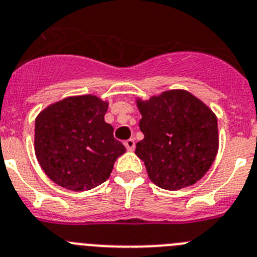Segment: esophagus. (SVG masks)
Wrapping results in <instances>:
<instances>
[{"instance_id":"esophagus-1","label":"esophagus","mask_w":257,"mask_h":257,"mask_svg":"<svg viewBox=\"0 0 257 257\" xmlns=\"http://www.w3.org/2000/svg\"><path fill=\"white\" fill-rule=\"evenodd\" d=\"M124 145H125L126 150H128V151H133V150H135L136 142H135V140H133V138H129V140H126V141L124 142Z\"/></svg>"}]
</instances>
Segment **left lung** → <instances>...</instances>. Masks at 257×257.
Returning a JSON list of instances; mask_svg holds the SVG:
<instances>
[{
  "label": "left lung",
  "instance_id": "left-lung-1",
  "mask_svg": "<svg viewBox=\"0 0 257 257\" xmlns=\"http://www.w3.org/2000/svg\"><path fill=\"white\" fill-rule=\"evenodd\" d=\"M145 138L136 155L156 186L180 190L199 181L218 150L217 117L207 104L181 89L137 99Z\"/></svg>",
  "mask_w": 257,
  "mask_h": 257
}]
</instances>
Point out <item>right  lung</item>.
<instances>
[{
  "label": "right lung",
  "instance_id": "obj_1",
  "mask_svg": "<svg viewBox=\"0 0 257 257\" xmlns=\"http://www.w3.org/2000/svg\"><path fill=\"white\" fill-rule=\"evenodd\" d=\"M108 103L76 95L41 111L35 122V153L51 181L73 191L90 190L110 177L125 147L104 121Z\"/></svg>",
  "mask_w": 257,
  "mask_h": 257
}]
</instances>
